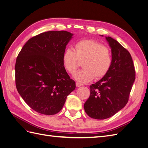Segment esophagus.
<instances>
[{"instance_id": "34e87169", "label": "esophagus", "mask_w": 148, "mask_h": 148, "mask_svg": "<svg viewBox=\"0 0 148 148\" xmlns=\"http://www.w3.org/2000/svg\"><path fill=\"white\" fill-rule=\"evenodd\" d=\"M76 86H77V87H80V86H83V85L82 84H81V83H78V82H77V83H76Z\"/></svg>"}]
</instances>
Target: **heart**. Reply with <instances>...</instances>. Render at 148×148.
Masks as SVG:
<instances>
[{
	"label": "heart",
	"instance_id": "b5f03b06",
	"mask_svg": "<svg viewBox=\"0 0 148 148\" xmlns=\"http://www.w3.org/2000/svg\"><path fill=\"white\" fill-rule=\"evenodd\" d=\"M83 61V69L77 71L74 78L81 83H87L93 78L100 79L109 71L112 58L110 49L99 42L84 39L75 44L74 51L67 49L62 55V63L65 70L73 74Z\"/></svg>",
	"mask_w": 148,
	"mask_h": 148
}]
</instances>
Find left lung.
<instances>
[{
	"instance_id": "left-lung-1",
	"label": "left lung",
	"mask_w": 148,
	"mask_h": 148,
	"mask_svg": "<svg viewBox=\"0 0 148 148\" xmlns=\"http://www.w3.org/2000/svg\"><path fill=\"white\" fill-rule=\"evenodd\" d=\"M106 39L111 48L112 65L106 75L89 86L90 96L84 104L88 115L98 120L112 117L126 106L135 80L130 53L114 39Z\"/></svg>"
}]
</instances>
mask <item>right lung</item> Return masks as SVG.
<instances>
[{"instance_id": "1", "label": "right lung", "mask_w": 148, "mask_h": 148, "mask_svg": "<svg viewBox=\"0 0 148 148\" xmlns=\"http://www.w3.org/2000/svg\"><path fill=\"white\" fill-rule=\"evenodd\" d=\"M73 34L50 31L31 38L18 55L15 66L17 91L38 113L59 112L76 88L66 73L62 55Z\"/></svg>"}]
</instances>
